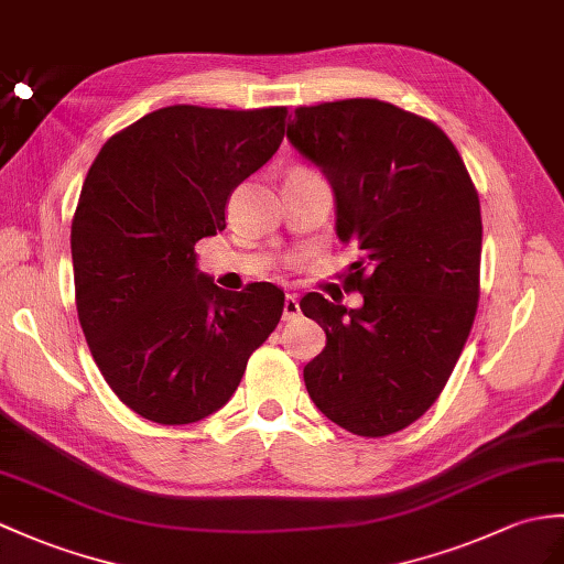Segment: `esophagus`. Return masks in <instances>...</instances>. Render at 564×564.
I'll list each match as a JSON object with an SVG mask.
<instances>
[{
	"label": "esophagus",
	"instance_id": "esophagus-1",
	"mask_svg": "<svg viewBox=\"0 0 564 564\" xmlns=\"http://www.w3.org/2000/svg\"><path fill=\"white\" fill-rule=\"evenodd\" d=\"M295 317H300V300L295 293H288L283 300V319L291 322Z\"/></svg>",
	"mask_w": 564,
	"mask_h": 564
}]
</instances>
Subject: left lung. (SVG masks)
I'll return each instance as SVG.
<instances>
[{"instance_id": "left-lung-1", "label": "left lung", "mask_w": 564, "mask_h": 564, "mask_svg": "<svg viewBox=\"0 0 564 564\" xmlns=\"http://www.w3.org/2000/svg\"><path fill=\"white\" fill-rule=\"evenodd\" d=\"M288 141L336 196V235L360 250L346 283L360 307L300 300L326 346L305 387L332 423L384 437L417 421L447 384L480 291V202L437 124L350 98L297 108Z\"/></svg>"}]
</instances>
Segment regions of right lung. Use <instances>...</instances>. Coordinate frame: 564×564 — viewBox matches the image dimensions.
Here are the masks:
<instances>
[{
	"mask_svg": "<svg viewBox=\"0 0 564 564\" xmlns=\"http://www.w3.org/2000/svg\"><path fill=\"white\" fill-rule=\"evenodd\" d=\"M285 108L170 105L105 141L72 220L76 310L105 382L134 413L187 425L230 401L276 329L283 291L218 288L194 245L279 151Z\"/></svg>",
	"mask_w": 564,
	"mask_h": 564,
	"instance_id": "1",
	"label": "right lung"
}]
</instances>
